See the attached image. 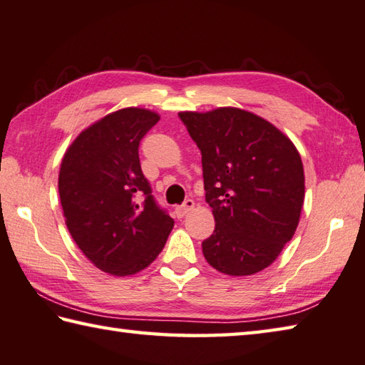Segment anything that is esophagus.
I'll use <instances>...</instances> for the list:
<instances>
[{"instance_id": "esophagus-1", "label": "esophagus", "mask_w": 365, "mask_h": 365, "mask_svg": "<svg viewBox=\"0 0 365 365\" xmlns=\"http://www.w3.org/2000/svg\"><path fill=\"white\" fill-rule=\"evenodd\" d=\"M195 209V201L193 200H187L182 205H178V207H175V215L178 218H183L187 214H190L191 210Z\"/></svg>"}]
</instances>
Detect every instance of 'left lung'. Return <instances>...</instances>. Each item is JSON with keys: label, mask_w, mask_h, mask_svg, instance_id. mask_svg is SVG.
Wrapping results in <instances>:
<instances>
[{"label": "left lung", "mask_w": 365, "mask_h": 365, "mask_svg": "<svg viewBox=\"0 0 365 365\" xmlns=\"http://www.w3.org/2000/svg\"><path fill=\"white\" fill-rule=\"evenodd\" d=\"M202 155L205 201L215 218L202 242L212 268L250 276L292 240L304 201V172L292 140L262 116L220 107L180 111Z\"/></svg>", "instance_id": "8db88e82"}]
</instances>
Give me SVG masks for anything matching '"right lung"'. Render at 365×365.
I'll use <instances>...</instances> for the list:
<instances>
[{"mask_svg": "<svg viewBox=\"0 0 365 365\" xmlns=\"http://www.w3.org/2000/svg\"><path fill=\"white\" fill-rule=\"evenodd\" d=\"M158 121L160 115L147 108L113 111L86 128L61 164L58 195L73 241L111 276L147 268L174 228L138 160V145Z\"/></svg>", "mask_w": 365, "mask_h": 365, "instance_id": "1", "label": "right lung"}]
</instances>
